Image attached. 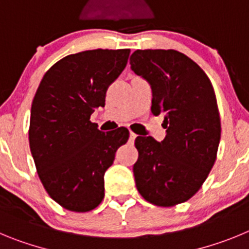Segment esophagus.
<instances>
[{
    "instance_id": "esophagus-1",
    "label": "esophagus",
    "mask_w": 249,
    "mask_h": 249,
    "mask_svg": "<svg viewBox=\"0 0 249 249\" xmlns=\"http://www.w3.org/2000/svg\"><path fill=\"white\" fill-rule=\"evenodd\" d=\"M136 136H138V135H136V134L135 133H133V131H130V140H135V138H136Z\"/></svg>"
}]
</instances>
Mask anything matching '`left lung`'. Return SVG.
Returning a JSON list of instances; mask_svg holds the SVG:
<instances>
[{"label":"left lung","mask_w":249,"mask_h":249,"mask_svg":"<svg viewBox=\"0 0 249 249\" xmlns=\"http://www.w3.org/2000/svg\"><path fill=\"white\" fill-rule=\"evenodd\" d=\"M135 74L150 83L151 113L162 114L166 136H138L136 189L144 200L172 207L203 185L217 158L221 119L216 94L205 71L174 49H138L130 57Z\"/></svg>","instance_id":"left-lung-1"}]
</instances>
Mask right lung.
I'll list each match as a JSON object with an SVG mask.
<instances>
[{
    "mask_svg": "<svg viewBox=\"0 0 249 249\" xmlns=\"http://www.w3.org/2000/svg\"><path fill=\"white\" fill-rule=\"evenodd\" d=\"M130 49L69 54L42 78L31 108L30 147L47 194L71 212H89L104 198V174L129 139L124 126L102 133L90 122L104 107L111 83L124 71Z\"/></svg>",
    "mask_w": 249,
    "mask_h": 249,
    "instance_id": "add662e5",
    "label": "right lung"
}]
</instances>
